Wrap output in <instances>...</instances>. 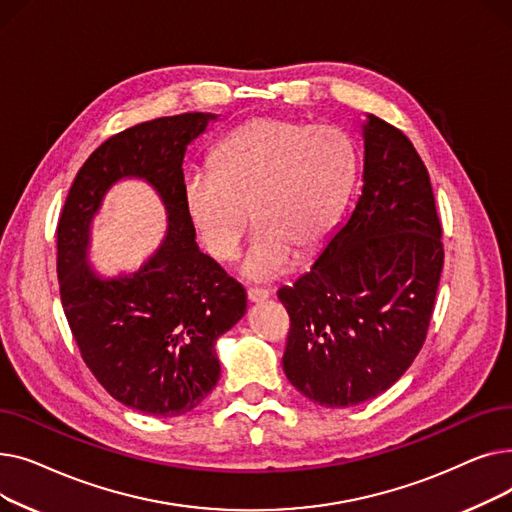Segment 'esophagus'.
Instances as JSON below:
<instances>
[{
	"instance_id": "esophagus-1",
	"label": "esophagus",
	"mask_w": 512,
	"mask_h": 512,
	"mask_svg": "<svg viewBox=\"0 0 512 512\" xmlns=\"http://www.w3.org/2000/svg\"><path fill=\"white\" fill-rule=\"evenodd\" d=\"M247 297H249L251 303H263V301L270 299V290H265V288H249L247 290Z\"/></svg>"
}]
</instances>
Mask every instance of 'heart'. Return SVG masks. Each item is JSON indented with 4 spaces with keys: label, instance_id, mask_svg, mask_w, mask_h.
<instances>
[{
    "label": "heart",
    "instance_id": "1",
    "mask_svg": "<svg viewBox=\"0 0 512 512\" xmlns=\"http://www.w3.org/2000/svg\"><path fill=\"white\" fill-rule=\"evenodd\" d=\"M211 164L182 182L201 242L211 257L234 259L253 213L257 230L242 272L274 280L334 228L357 176V151L334 126L263 116L234 128Z\"/></svg>",
    "mask_w": 512,
    "mask_h": 512
}]
</instances>
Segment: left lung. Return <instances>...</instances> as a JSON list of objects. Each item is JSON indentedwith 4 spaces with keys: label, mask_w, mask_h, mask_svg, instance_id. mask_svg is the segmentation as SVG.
I'll return each mask as SVG.
<instances>
[{
    "label": "left lung",
    "mask_w": 512,
    "mask_h": 512,
    "mask_svg": "<svg viewBox=\"0 0 512 512\" xmlns=\"http://www.w3.org/2000/svg\"><path fill=\"white\" fill-rule=\"evenodd\" d=\"M361 197L311 270L278 299L290 330L284 373L328 409L361 405L405 373L427 336L444 265L427 168L405 132L363 124Z\"/></svg>",
    "instance_id": "8db88e82"
}]
</instances>
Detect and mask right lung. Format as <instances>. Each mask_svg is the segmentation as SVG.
I'll return each mask as SVG.
<instances>
[{
	"label": "right lung",
	"instance_id": "right-lung-1",
	"mask_svg": "<svg viewBox=\"0 0 512 512\" xmlns=\"http://www.w3.org/2000/svg\"><path fill=\"white\" fill-rule=\"evenodd\" d=\"M215 120L180 114L126 128L78 170L58 222L62 307L78 351L122 405L153 417L193 411L220 380L215 340L247 311V292L203 255L182 199L186 145ZM126 175L145 177L169 209L160 251L132 277L88 270V226L102 195Z\"/></svg>",
	"mask_w": 512,
	"mask_h": 512
}]
</instances>
